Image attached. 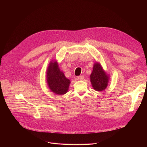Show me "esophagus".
Returning <instances> with one entry per match:
<instances>
[{
	"instance_id": "34e87169",
	"label": "esophagus",
	"mask_w": 147,
	"mask_h": 147,
	"mask_svg": "<svg viewBox=\"0 0 147 147\" xmlns=\"http://www.w3.org/2000/svg\"><path fill=\"white\" fill-rule=\"evenodd\" d=\"M84 77L83 76H80L77 77V79L79 80H84Z\"/></svg>"
}]
</instances>
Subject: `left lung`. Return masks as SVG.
I'll return each mask as SVG.
<instances>
[{"instance_id": "1", "label": "left lung", "mask_w": 147, "mask_h": 147, "mask_svg": "<svg viewBox=\"0 0 147 147\" xmlns=\"http://www.w3.org/2000/svg\"><path fill=\"white\" fill-rule=\"evenodd\" d=\"M91 82L94 90L101 91L105 89L108 86L109 77L105 73L100 65L96 63L94 65L92 72L90 76Z\"/></svg>"}]
</instances>
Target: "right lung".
Masks as SVG:
<instances>
[{"instance_id":"right-lung-1","label":"right lung","mask_w":147,"mask_h":147,"mask_svg":"<svg viewBox=\"0 0 147 147\" xmlns=\"http://www.w3.org/2000/svg\"><path fill=\"white\" fill-rule=\"evenodd\" d=\"M47 82L53 92L63 95L67 92L70 81L60 70L57 63L51 61L47 71Z\"/></svg>"}]
</instances>
